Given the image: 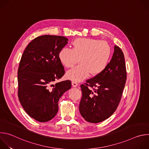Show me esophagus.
Instances as JSON below:
<instances>
[{
  "label": "esophagus",
  "instance_id": "34e87169",
  "mask_svg": "<svg viewBox=\"0 0 149 149\" xmlns=\"http://www.w3.org/2000/svg\"><path fill=\"white\" fill-rule=\"evenodd\" d=\"M78 85V84L77 82H75V81H72V86L73 87H77Z\"/></svg>",
  "mask_w": 149,
  "mask_h": 149
}]
</instances>
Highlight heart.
<instances>
[{
	"label": "heart",
	"mask_w": 149,
	"mask_h": 149,
	"mask_svg": "<svg viewBox=\"0 0 149 149\" xmlns=\"http://www.w3.org/2000/svg\"><path fill=\"white\" fill-rule=\"evenodd\" d=\"M72 49L62 48L58 58L66 68L74 67L79 62L81 63L68 71L67 77L75 82L88 78L90 74L97 75L107 68L110 58V47L107 42L91 38H78L72 42Z\"/></svg>",
	"instance_id": "obj_1"
}]
</instances>
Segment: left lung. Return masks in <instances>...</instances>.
Wrapping results in <instances>:
<instances>
[{
  "label": "left lung",
  "instance_id": "left-lung-1",
  "mask_svg": "<svg viewBox=\"0 0 149 149\" xmlns=\"http://www.w3.org/2000/svg\"><path fill=\"white\" fill-rule=\"evenodd\" d=\"M126 79L124 54L115 45L113 57L105 70L81 85L82 98L79 110L82 117L92 123L109 118L119 104Z\"/></svg>",
  "mask_w": 149,
  "mask_h": 149
}]
</instances>
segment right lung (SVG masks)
Wrapping results in <instances>:
<instances>
[{
	"label": "right lung",
	"mask_w": 149,
	"mask_h": 149,
	"mask_svg": "<svg viewBox=\"0 0 149 149\" xmlns=\"http://www.w3.org/2000/svg\"><path fill=\"white\" fill-rule=\"evenodd\" d=\"M68 39L45 35L32 40L21 57L17 70L19 101L26 113L39 122L52 119L58 111V101L71 88L70 80L53 82L65 74L58 58Z\"/></svg>",
	"instance_id": "right-lung-1"
}]
</instances>
